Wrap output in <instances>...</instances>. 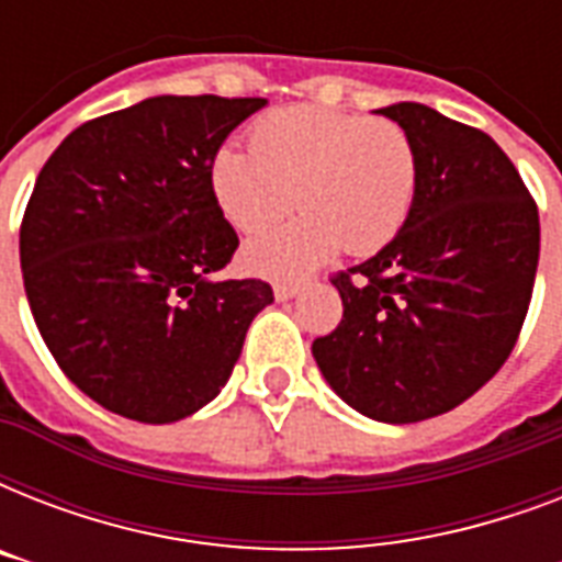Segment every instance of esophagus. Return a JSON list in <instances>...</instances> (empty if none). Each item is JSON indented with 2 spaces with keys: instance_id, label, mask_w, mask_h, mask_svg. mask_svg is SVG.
I'll use <instances>...</instances> for the list:
<instances>
[{
  "instance_id": "1",
  "label": "esophagus",
  "mask_w": 562,
  "mask_h": 562,
  "mask_svg": "<svg viewBox=\"0 0 562 562\" xmlns=\"http://www.w3.org/2000/svg\"><path fill=\"white\" fill-rule=\"evenodd\" d=\"M297 285L294 282H273V297L277 300H291L297 294Z\"/></svg>"
}]
</instances>
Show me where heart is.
<instances>
[{"instance_id": "1", "label": "heart", "mask_w": 562, "mask_h": 562, "mask_svg": "<svg viewBox=\"0 0 562 562\" xmlns=\"http://www.w3.org/2000/svg\"><path fill=\"white\" fill-rule=\"evenodd\" d=\"M419 187V157L405 127L329 108L273 110L254 145H221L210 162L212 198L241 233H262L294 210L289 227L247 245L250 268L294 277L338 247L368 256L396 238Z\"/></svg>"}]
</instances>
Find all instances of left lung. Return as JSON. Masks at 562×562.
<instances>
[{"label": "left lung", "mask_w": 562, "mask_h": 562, "mask_svg": "<svg viewBox=\"0 0 562 562\" xmlns=\"http://www.w3.org/2000/svg\"><path fill=\"white\" fill-rule=\"evenodd\" d=\"M419 187L405 227L338 271L344 317L315 338L317 368L379 423H419L470 400L514 352L540 262V212L484 131L400 101Z\"/></svg>", "instance_id": "obj_1"}]
</instances>
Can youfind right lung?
I'll return each mask as SVG.
<instances>
[{"label": "right lung", "mask_w": 562, "mask_h": 562, "mask_svg": "<svg viewBox=\"0 0 562 562\" xmlns=\"http://www.w3.org/2000/svg\"><path fill=\"white\" fill-rule=\"evenodd\" d=\"M265 104L154 95L75 127L40 169L20 227L25 297L57 368L101 408L194 414L273 303L262 280H212L238 247L212 154Z\"/></svg>", "instance_id": "right-lung-1"}]
</instances>
